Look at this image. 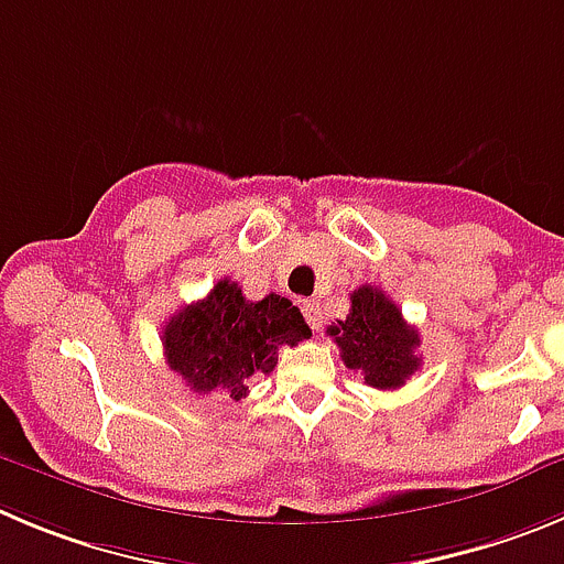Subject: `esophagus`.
Instances as JSON below:
<instances>
[{"mask_svg":"<svg viewBox=\"0 0 564 564\" xmlns=\"http://www.w3.org/2000/svg\"><path fill=\"white\" fill-rule=\"evenodd\" d=\"M300 308H303V314H306V323L312 325V330H317L319 317H323V314H319L317 300H303V303H300Z\"/></svg>","mask_w":564,"mask_h":564,"instance_id":"1","label":"esophagus"}]
</instances>
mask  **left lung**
Returning a JSON list of instances; mask_svg holds the SVG:
<instances>
[{"label": "left lung", "instance_id": "8db88e82", "mask_svg": "<svg viewBox=\"0 0 564 564\" xmlns=\"http://www.w3.org/2000/svg\"><path fill=\"white\" fill-rule=\"evenodd\" d=\"M328 334L339 345L347 370L361 372L365 383L376 389L403 387L420 370V334L376 286L356 289L350 314L330 325Z\"/></svg>", "mask_w": 564, "mask_h": 564}]
</instances>
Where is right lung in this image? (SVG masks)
I'll return each instance as SVG.
<instances>
[{
  "instance_id": "1",
  "label": "right lung",
  "mask_w": 564,
  "mask_h": 564,
  "mask_svg": "<svg viewBox=\"0 0 564 564\" xmlns=\"http://www.w3.org/2000/svg\"><path fill=\"white\" fill-rule=\"evenodd\" d=\"M306 319L281 294L247 300L236 281H219L203 300L183 306L163 325L166 365L197 394H247V378L270 376L278 347L308 339Z\"/></svg>"
}]
</instances>
